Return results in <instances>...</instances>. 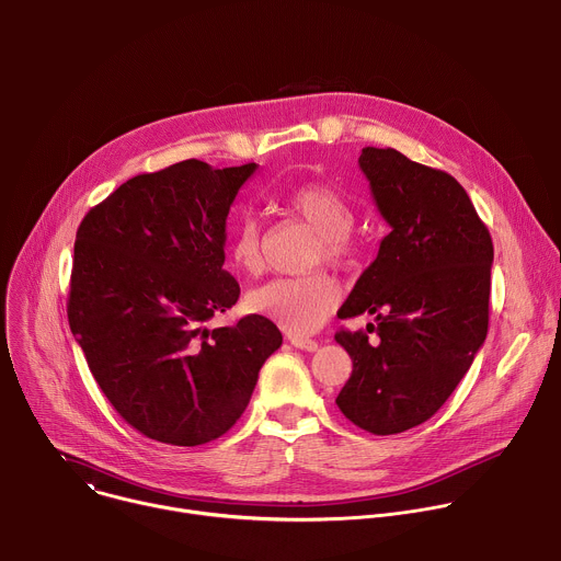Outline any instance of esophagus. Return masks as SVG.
<instances>
[{"instance_id": "obj_1", "label": "esophagus", "mask_w": 561, "mask_h": 561, "mask_svg": "<svg viewBox=\"0 0 561 561\" xmlns=\"http://www.w3.org/2000/svg\"><path fill=\"white\" fill-rule=\"evenodd\" d=\"M290 344L299 351H306V353H312L319 346L314 340H306V337H290Z\"/></svg>"}]
</instances>
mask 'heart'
<instances>
[{
	"label": "heart",
	"mask_w": 561,
	"mask_h": 561,
	"mask_svg": "<svg viewBox=\"0 0 561 561\" xmlns=\"http://www.w3.org/2000/svg\"><path fill=\"white\" fill-rule=\"evenodd\" d=\"M286 204L295 217L306 221L319 234L314 264L327 262L340 268L353 264L355 249L348 234L355 226V210L344 195L329 186H301ZM228 253L242 273H262V230L255 219L247 217L232 228ZM247 304L253 312L268 317L282 331L299 337L327 322L340 304V286L329 275L282 277L251 290Z\"/></svg>",
	"instance_id": "obj_1"
}]
</instances>
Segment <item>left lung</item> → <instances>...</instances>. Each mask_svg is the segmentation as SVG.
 Returning a JSON list of instances; mask_svg holds the SVG:
<instances>
[{
	"mask_svg": "<svg viewBox=\"0 0 561 561\" xmlns=\"http://www.w3.org/2000/svg\"><path fill=\"white\" fill-rule=\"evenodd\" d=\"M359 169L390 232L337 317L375 314L367 333L340 331L353 373L340 411L373 435L431 420L489 333L493 239L461 184L394 148H364Z\"/></svg>",
	"mask_w": 561,
	"mask_h": 561,
	"instance_id": "1",
	"label": "left lung"
}]
</instances>
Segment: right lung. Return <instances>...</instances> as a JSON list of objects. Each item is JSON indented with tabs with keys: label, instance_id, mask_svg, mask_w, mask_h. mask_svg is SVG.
Segmentation results:
<instances>
[{
	"label": "right lung",
	"instance_id": "add662e5",
	"mask_svg": "<svg viewBox=\"0 0 561 561\" xmlns=\"http://www.w3.org/2000/svg\"><path fill=\"white\" fill-rule=\"evenodd\" d=\"M255 171L186 159L128 180L77 228L70 331L113 409L154 442L224 435L282 346L262 314L206 329L239 297L224 271L226 217Z\"/></svg>",
	"mask_w": 561,
	"mask_h": 561
}]
</instances>
